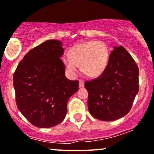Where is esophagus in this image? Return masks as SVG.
I'll list each match as a JSON object with an SVG mask.
<instances>
[{"label":"esophagus","instance_id":"34e87169","mask_svg":"<svg viewBox=\"0 0 154 154\" xmlns=\"http://www.w3.org/2000/svg\"><path fill=\"white\" fill-rule=\"evenodd\" d=\"M79 86H80V88H82V87H84V81L82 80H79Z\"/></svg>","mask_w":154,"mask_h":154}]
</instances>
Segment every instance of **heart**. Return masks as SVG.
<instances>
[{"mask_svg":"<svg viewBox=\"0 0 154 154\" xmlns=\"http://www.w3.org/2000/svg\"><path fill=\"white\" fill-rule=\"evenodd\" d=\"M109 57V48L105 42L90 40L71 48L69 57L63 58V63L70 74H75L80 66L85 75L97 77L106 70Z\"/></svg>","mask_w":154,"mask_h":154,"instance_id":"1","label":"heart"}]
</instances>
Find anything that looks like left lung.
Listing matches in <instances>:
<instances>
[{
  "mask_svg": "<svg viewBox=\"0 0 154 154\" xmlns=\"http://www.w3.org/2000/svg\"><path fill=\"white\" fill-rule=\"evenodd\" d=\"M89 113L96 119L114 121L131 109L138 93L139 69L123 46L114 47L106 70L97 78L85 82Z\"/></svg>",
  "mask_w": 154,
  "mask_h": 154,
  "instance_id": "left-lung-1",
  "label": "left lung"
}]
</instances>
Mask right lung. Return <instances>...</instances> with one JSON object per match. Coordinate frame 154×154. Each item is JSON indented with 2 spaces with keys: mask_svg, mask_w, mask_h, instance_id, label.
Returning <instances> with one entry per match:
<instances>
[{
  "mask_svg": "<svg viewBox=\"0 0 154 154\" xmlns=\"http://www.w3.org/2000/svg\"><path fill=\"white\" fill-rule=\"evenodd\" d=\"M60 41L48 40L31 49L13 75L17 108L38 128L60 123L67 113L69 98L79 89L78 80L65 76Z\"/></svg>",
  "mask_w": 154,
  "mask_h": 154,
  "instance_id": "1",
  "label": "right lung"
}]
</instances>
